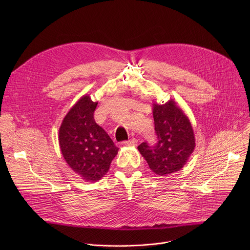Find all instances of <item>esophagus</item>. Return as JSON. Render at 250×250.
Returning a JSON list of instances; mask_svg holds the SVG:
<instances>
[{
    "label": "esophagus",
    "mask_w": 250,
    "mask_h": 250,
    "mask_svg": "<svg viewBox=\"0 0 250 250\" xmlns=\"http://www.w3.org/2000/svg\"><path fill=\"white\" fill-rule=\"evenodd\" d=\"M124 144H125V146H135L137 145V139L131 138V139H129V140L125 141Z\"/></svg>",
    "instance_id": "34e87169"
}]
</instances>
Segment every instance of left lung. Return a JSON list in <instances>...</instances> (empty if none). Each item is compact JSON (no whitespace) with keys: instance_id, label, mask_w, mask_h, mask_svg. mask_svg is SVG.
<instances>
[{"instance_id":"1","label":"left lung","mask_w":250,"mask_h":250,"mask_svg":"<svg viewBox=\"0 0 250 250\" xmlns=\"http://www.w3.org/2000/svg\"><path fill=\"white\" fill-rule=\"evenodd\" d=\"M152 113L158 141L153 146L142 142L137 149L152 172L167 176L187 163L196 146L195 134L190 120L173 100L153 103Z\"/></svg>"}]
</instances>
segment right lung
Here are the masks:
<instances>
[{
    "mask_svg": "<svg viewBox=\"0 0 250 250\" xmlns=\"http://www.w3.org/2000/svg\"><path fill=\"white\" fill-rule=\"evenodd\" d=\"M98 102L84 95L69 110L59 127L62 155L84 181L97 182L106 174L119 148L94 120Z\"/></svg>",
    "mask_w": 250,
    "mask_h": 250,
    "instance_id": "obj_1",
    "label": "right lung"
}]
</instances>
